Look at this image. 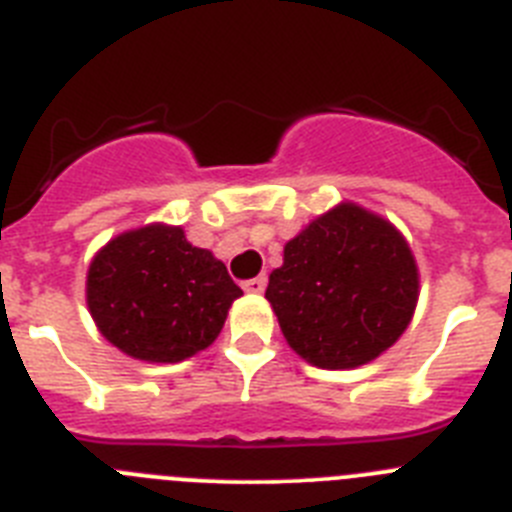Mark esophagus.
I'll list each match as a JSON object with an SVG mask.
<instances>
[{
	"instance_id": "esophagus-1",
	"label": "esophagus",
	"mask_w": 512,
	"mask_h": 512,
	"mask_svg": "<svg viewBox=\"0 0 512 512\" xmlns=\"http://www.w3.org/2000/svg\"><path fill=\"white\" fill-rule=\"evenodd\" d=\"M265 285H267L265 275H257V278L245 280V283H242V288H245L247 293H262V290H265Z\"/></svg>"
}]
</instances>
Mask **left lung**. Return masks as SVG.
Instances as JSON below:
<instances>
[{"mask_svg":"<svg viewBox=\"0 0 512 512\" xmlns=\"http://www.w3.org/2000/svg\"><path fill=\"white\" fill-rule=\"evenodd\" d=\"M265 298L293 352L324 370H352L411 324L418 267L393 224L339 204L285 245Z\"/></svg>","mask_w":512,"mask_h":512,"instance_id":"1","label":"left lung"}]
</instances>
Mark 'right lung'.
<instances>
[{
  "label": "right lung",
  "mask_w": 512,
  "mask_h": 512,
  "mask_svg": "<svg viewBox=\"0 0 512 512\" xmlns=\"http://www.w3.org/2000/svg\"><path fill=\"white\" fill-rule=\"evenodd\" d=\"M239 296L222 260L165 224L114 237L86 275L99 331L142 362H181L209 347Z\"/></svg>",
  "instance_id": "right-lung-1"
}]
</instances>
